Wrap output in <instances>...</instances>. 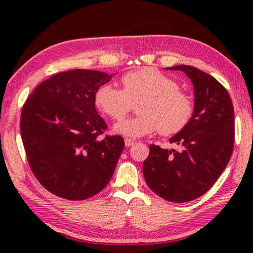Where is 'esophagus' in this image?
<instances>
[{
  "label": "esophagus",
  "mask_w": 253,
  "mask_h": 253,
  "mask_svg": "<svg viewBox=\"0 0 253 253\" xmlns=\"http://www.w3.org/2000/svg\"><path fill=\"white\" fill-rule=\"evenodd\" d=\"M132 144H134V140H132V139H129V138H126V139H125L126 147H130Z\"/></svg>",
  "instance_id": "34e87169"
}]
</instances>
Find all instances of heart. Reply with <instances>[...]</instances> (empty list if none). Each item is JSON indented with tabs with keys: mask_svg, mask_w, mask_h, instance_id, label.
Returning a JSON list of instances; mask_svg holds the SVG:
<instances>
[{
	"mask_svg": "<svg viewBox=\"0 0 253 253\" xmlns=\"http://www.w3.org/2000/svg\"><path fill=\"white\" fill-rule=\"evenodd\" d=\"M123 90L111 84L97 89L95 104L106 116L121 121L130 110L132 102L139 115L114 126V131L129 138H138L160 130L162 135L177 134L190 123L193 102L179 90L177 83L155 68L146 67L128 72L122 78Z\"/></svg>",
	"mask_w": 253,
	"mask_h": 253,
	"instance_id": "b5f03b06",
	"label": "heart"
}]
</instances>
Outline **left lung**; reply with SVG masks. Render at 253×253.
I'll use <instances>...</instances> for the list:
<instances>
[{"mask_svg": "<svg viewBox=\"0 0 253 253\" xmlns=\"http://www.w3.org/2000/svg\"><path fill=\"white\" fill-rule=\"evenodd\" d=\"M194 88V110L183 130L169 138L181 151L149 145L143 163L148 187L166 201L184 203L212 187L232 155L234 109L226 89L212 76L191 66H174Z\"/></svg>", "mask_w": 253, "mask_h": 253, "instance_id": "obj_1", "label": "left lung"}]
</instances>
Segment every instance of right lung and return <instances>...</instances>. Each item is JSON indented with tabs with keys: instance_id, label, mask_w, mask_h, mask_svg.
Listing matches in <instances>:
<instances>
[{
	"instance_id": "add662e5",
	"label": "right lung",
	"mask_w": 253,
	"mask_h": 253,
	"mask_svg": "<svg viewBox=\"0 0 253 253\" xmlns=\"http://www.w3.org/2000/svg\"><path fill=\"white\" fill-rule=\"evenodd\" d=\"M113 75L97 70L59 72L25 101L21 137L33 174L59 198H91L109 183L125 147L122 136L100 139L107 125L95 93Z\"/></svg>"
}]
</instances>
